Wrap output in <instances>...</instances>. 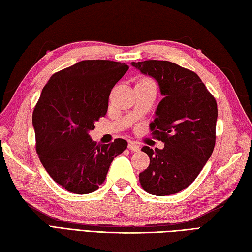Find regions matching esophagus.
<instances>
[{
	"mask_svg": "<svg viewBox=\"0 0 252 252\" xmlns=\"http://www.w3.org/2000/svg\"><path fill=\"white\" fill-rule=\"evenodd\" d=\"M129 149L131 152H138L141 149V147H140V145H138V144H136L135 142H130L129 143Z\"/></svg>",
	"mask_w": 252,
	"mask_h": 252,
	"instance_id": "34e87169",
	"label": "esophagus"
}]
</instances>
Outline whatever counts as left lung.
Listing matches in <instances>:
<instances>
[{
    "label": "left lung",
    "mask_w": 252,
    "mask_h": 252,
    "mask_svg": "<svg viewBox=\"0 0 252 252\" xmlns=\"http://www.w3.org/2000/svg\"><path fill=\"white\" fill-rule=\"evenodd\" d=\"M131 63L156 80L163 96L149 126L164 147L155 151L148 146L142 148L151 162L140 173V183L148 194H176L195 181L213 152L217 101L195 72L174 63Z\"/></svg>",
    "instance_id": "obj_1"
}]
</instances>
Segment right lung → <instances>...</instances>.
Listing matches in <instances>:
<instances>
[{
  "label": "right lung",
  "instance_id": "right-lung-1",
  "mask_svg": "<svg viewBox=\"0 0 252 252\" xmlns=\"http://www.w3.org/2000/svg\"><path fill=\"white\" fill-rule=\"evenodd\" d=\"M127 69L125 63L82 61L53 74L42 90L32 114L36 153L51 178L68 191H95L127 146L122 138L96 144L89 135Z\"/></svg>",
  "mask_w": 252,
  "mask_h": 252
}]
</instances>
